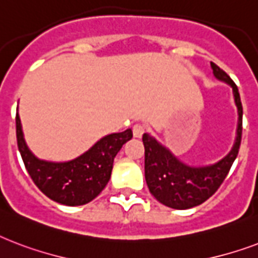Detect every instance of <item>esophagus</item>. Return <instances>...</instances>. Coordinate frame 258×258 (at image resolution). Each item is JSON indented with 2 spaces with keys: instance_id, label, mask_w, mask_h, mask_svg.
Here are the masks:
<instances>
[{
  "instance_id": "34e87169",
  "label": "esophagus",
  "mask_w": 258,
  "mask_h": 258,
  "mask_svg": "<svg viewBox=\"0 0 258 258\" xmlns=\"http://www.w3.org/2000/svg\"><path fill=\"white\" fill-rule=\"evenodd\" d=\"M144 132H145V126L141 125V123H136L135 126H133V135H135V137H139L140 139L144 135Z\"/></svg>"
}]
</instances>
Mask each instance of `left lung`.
Segmentation results:
<instances>
[{
  "mask_svg": "<svg viewBox=\"0 0 258 258\" xmlns=\"http://www.w3.org/2000/svg\"><path fill=\"white\" fill-rule=\"evenodd\" d=\"M211 69L218 81L225 82L233 89V97L238 111L234 144L226 156L214 164L194 167L179 160L168 148L151 135L144 133L143 136L148 188L160 203L176 210L191 209L207 201L222 184L238 155L242 135V105L238 89L230 77L213 61Z\"/></svg>",
  "mask_w": 258,
  "mask_h": 258,
  "instance_id": "left-lung-1",
  "label": "left lung"
}]
</instances>
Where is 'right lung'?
<instances>
[{
  "label": "right lung",
  "mask_w": 258,
  "mask_h": 258,
  "mask_svg": "<svg viewBox=\"0 0 258 258\" xmlns=\"http://www.w3.org/2000/svg\"><path fill=\"white\" fill-rule=\"evenodd\" d=\"M17 145L29 176L49 199L66 206H82L97 198L110 180L115 155L133 137L132 129L102 137L89 151L70 161H47L36 157L24 139L16 114Z\"/></svg>",
  "instance_id": "obj_1"
}]
</instances>
